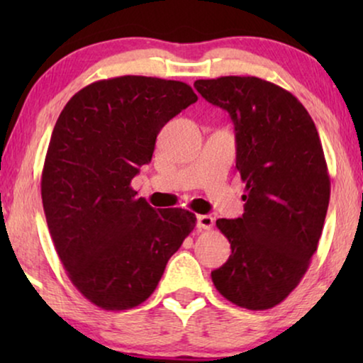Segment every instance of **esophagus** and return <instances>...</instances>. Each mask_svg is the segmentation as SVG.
I'll return each mask as SVG.
<instances>
[{"mask_svg": "<svg viewBox=\"0 0 363 363\" xmlns=\"http://www.w3.org/2000/svg\"><path fill=\"white\" fill-rule=\"evenodd\" d=\"M213 223H215V220L210 215H200L196 218V225L200 230H211Z\"/></svg>", "mask_w": 363, "mask_h": 363, "instance_id": "esophagus-1", "label": "esophagus"}]
</instances>
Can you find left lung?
Returning a JSON list of instances; mask_svg holds the SVG:
<instances>
[{
	"label": "left lung",
	"instance_id": "obj_1",
	"mask_svg": "<svg viewBox=\"0 0 363 363\" xmlns=\"http://www.w3.org/2000/svg\"><path fill=\"white\" fill-rule=\"evenodd\" d=\"M195 89L230 113L246 185L242 216L216 221L231 256L213 284L233 304L271 309L301 282L324 228L330 180L319 133L291 92L259 77L200 79Z\"/></svg>",
	"mask_w": 363,
	"mask_h": 363
}]
</instances>
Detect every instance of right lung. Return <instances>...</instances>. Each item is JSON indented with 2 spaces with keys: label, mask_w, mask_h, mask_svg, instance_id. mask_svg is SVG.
<instances>
[{
  "label": "right lung",
  "mask_w": 363,
  "mask_h": 363,
  "mask_svg": "<svg viewBox=\"0 0 363 363\" xmlns=\"http://www.w3.org/2000/svg\"><path fill=\"white\" fill-rule=\"evenodd\" d=\"M196 101L180 81L104 79L72 96L54 125L41 178L44 215L69 279L101 309L147 301L195 228L193 213L157 211L130 182L150 163L162 127Z\"/></svg>",
  "instance_id": "add662e5"
}]
</instances>
